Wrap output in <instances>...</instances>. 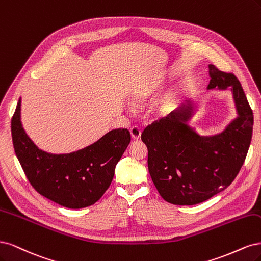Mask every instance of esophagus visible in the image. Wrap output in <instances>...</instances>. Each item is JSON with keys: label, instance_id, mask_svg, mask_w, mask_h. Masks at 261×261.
<instances>
[{"label": "esophagus", "instance_id": "obj_1", "mask_svg": "<svg viewBox=\"0 0 261 261\" xmlns=\"http://www.w3.org/2000/svg\"><path fill=\"white\" fill-rule=\"evenodd\" d=\"M130 133H131V137L134 140H138L141 137V129L138 127V125H133V127L130 128Z\"/></svg>", "mask_w": 261, "mask_h": 261}]
</instances>
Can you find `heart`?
<instances>
[{
    "label": "heart",
    "mask_w": 261,
    "mask_h": 261,
    "mask_svg": "<svg viewBox=\"0 0 261 261\" xmlns=\"http://www.w3.org/2000/svg\"><path fill=\"white\" fill-rule=\"evenodd\" d=\"M139 98H140V99H142V98H143V96H139Z\"/></svg>",
    "instance_id": "obj_1"
}]
</instances>
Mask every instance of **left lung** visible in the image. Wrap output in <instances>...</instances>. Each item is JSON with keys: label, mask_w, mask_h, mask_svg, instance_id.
Instances as JSON below:
<instances>
[{"label": "left lung", "mask_w": 261, "mask_h": 261, "mask_svg": "<svg viewBox=\"0 0 261 261\" xmlns=\"http://www.w3.org/2000/svg\"><path fill=\"white\" fill-rule=\"evenodd\" d=\"M208 89H231L240 117L219 136L201 138L184 123L190 107L162 117L141 134L147 165L161 196L174 205H195L225 190L237 178L250 145L254 115L232 72L209 65Z\"/></svg>", "instance_id": "8db88e82"}]
</instances>
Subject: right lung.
Instances as JSON below:
<instances>
[{"label":"right lung","mask_w":261,"mask_h":261,"mask_svg":"<svg viewBox=\"0 0 261 261\" xmlns=\"http://www.w3.org/2000/svg\"><path fill=\"white\" fill-rule=\"evenodd\" d=\"M15 154L28 181L39 194L67 208L93 205L114 178L115 167L131 141L125 128L109 131L78 152L53 155L39 149L20 122V98L12 117Z\"/></svg>","instance_id":"right-lung-1"}]
</instances>
